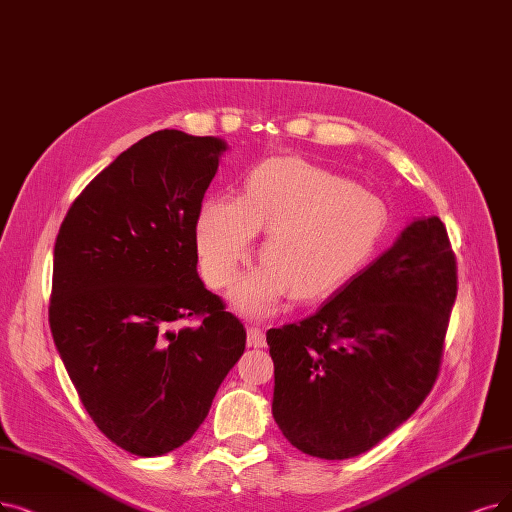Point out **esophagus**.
Segmentation results:
<instances>
[{"instance_id":"obj_1","label":"esophagus","mask_w":512,"mask_h":512,"mask_svg":"<svg viewBox=\"0 0 512 512\" xmlns=\"http://www.w3.org/2000/svg\"><path fill=\"white\" fill-rule=\"evenodd\" d=\"M267 344V336H264V330L258 325H252L248 330V346L250 349H262Z\"/></svg>"}]
</instances>
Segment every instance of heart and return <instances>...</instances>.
Masks as SVG:
<instances>
[{
    "label": "heart",
    "mask_w": 512,
    "mask_h": 512,
    "mask_svg": "<svg viewBox=\"0 0 512 512\" xmlns=\"http://www.w3.org/2000/svg\"><path fill=\"white\" fill-rule=\"evenodd\" d=\"M388 212L372 191L298 157H273L245 176L239 199L210 197L195 222L201 275L227 288L252 252L258 269L243 275L231 302L262 317L290 292L296 302L315 300L351 279L376 252Z\"/></svg>",
    "instance_id": "obj_1"
}]
</instances>
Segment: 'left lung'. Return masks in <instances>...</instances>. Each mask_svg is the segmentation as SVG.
Here are the masks:
<instances>
[{"instance_id": "obj_1", "label": "left lung", "mask_w": 512, "mask_h": 512, "mask_svg": "<svg viewBox=\"0 0 512 512\" xmlns=\"http://www.w3.org/2000/svg\"><path fill=\"white\" fill-rule=\"evenodd\" d=\"M456 292L443 222L422 216L315 315L269 330L283 437L309 456L346 460L391 435L437 380Z\"/></svg>"}]
</instances>
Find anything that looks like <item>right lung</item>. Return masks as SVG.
<instances>
[{
    "mask_svg": "<svg viewBox=\"0 0 512 512\" xmlns=\"http://www.w3.org/2000/svg\"><path fill=\"white\" fill-rule=\"evenodd\" d=\"M227 149L145 136L81 191L56 237V351L100 433L136 456L187 443L245 349L243 323L197 273L195 222Z\"/></svg>",
    "mask_w": 512,
    "mask_h": 512,
    "instance_id": "add662e5",
    "label": "right lung"
}]
</instances>
